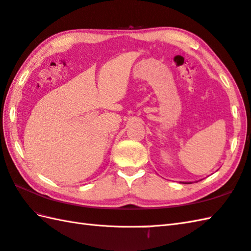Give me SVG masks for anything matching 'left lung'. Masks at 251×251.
Masks as SVG:
<instances>
[{"label":"left lung","mask_w":251,"mask_h":251,"mask_svg":"<svg viewBox=\"0 0 251 251\" xmlns=\"http://www.w3.org/2000/svg\"><path fill=\"white\" fill-rule=\"evenodd\" d=\"M190 183H191V182H190Z\"/></svg>","instance_id":"left-lung-1"}]
</instances>
